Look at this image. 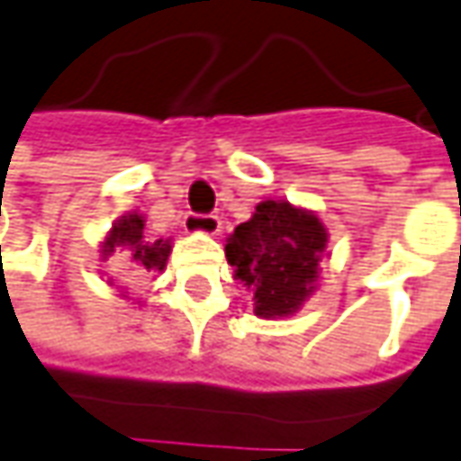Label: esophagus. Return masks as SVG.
Listing matches in <instances>:
<instances>
[{
  "label": "esophagus",
  "mask_w": 461,
  "mask_h": 461,
  "mask_svg": "<svg viewBox=\"0 0 461 461\" xmlns=\"http://www.w3.org/2000/svg\"><path fill=\"white\" fill-rule=\"evenodd\" d=\"M185 230L192 233H218L221 230V218L218 215H204V212H186Z\"/></svg>",
  "instance_id": "34e87169"
}]
</instances>
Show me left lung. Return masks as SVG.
<instances>
[{
	"instance_id": "1",
	"label": "left lung",
	"mask_w": 461,
	"mask_h": 461,
	"mask_svg": "<svg viewBox=\"0 0 461 461\" xmlns=\"http://www.w3.org/2000/svg\"><path fill=\"white\" fill-rule=\"evenodd\" d=\"M326 228L321 221L282 200L257 204L254 218L240 222L225 243L236 279L254 293L261 318L290 315L303 305L318 276Z\"/></svg>"
}]
</instances>
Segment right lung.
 Instances as JSON below:
<instances>
[{"label":"right lung","mask_w":461,"mask_h":461,"mask_svg":"<svg viewBox=\"0 0 461 461\" xmlns=\"http://www.w3.org/2000/svg\"><path fill=\"white\" fill-rule=\"evenodd\" d=\"M143 225H146V221L140 215H128V218L117 222L113 233H110V239L104 240V251L110 254L120 246L122 254H125V261H128V269L138 272V275L153 272V269H164L168 251H171L167 240L149 239L143 233Z\"/></svg>","instance_id":"1"}]
</instances>
